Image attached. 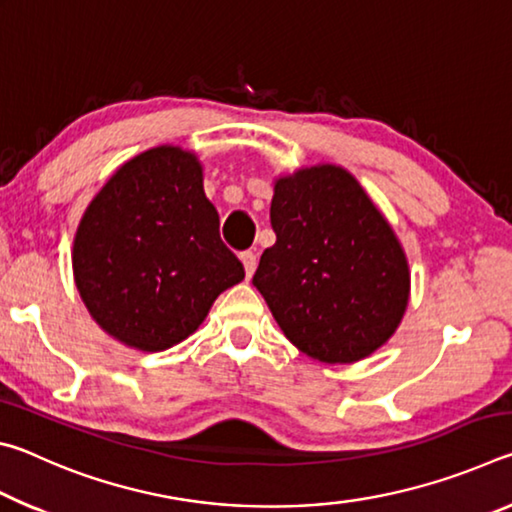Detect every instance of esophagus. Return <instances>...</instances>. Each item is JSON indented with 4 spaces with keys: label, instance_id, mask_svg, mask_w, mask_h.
Masks as SVG:
<instances>
[{
    "label": "esophagus",
    "instance_id": "1",
    "mask_svg": "<svg viewBox=\"0 0 512 512\" xmlns=\"http://www.w3.org/2000/svg\"><path fill=\"white\" fill-rule=\"evenodd\" d=\"M241 262H244V268H246V275H248V277L255 273V268H257V255L253 253V250H246V253H241Z\"/></svg>",
    "mask_w": 512,
    "mask_h": 512
}]
</instances>
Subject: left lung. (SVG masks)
I'll list each match as a JSON object with an SVG mask.
<instances>
[{
    "label": "left lung",
    "instance_id": "left-lung-1",
    "mask_svg": "<svg viewBox=\"0 0 512 512\" xmlns=\"http://www.w3.org/2000/svg\"><path fill=\"white\" fill-rule=\"evenodd\" d=\"M271 225L277 239L253 284L298 350L352 363L391 339L409 305V264L350 171L318 164L277 178Z\"/></svg>",
    "mask_w": 512,
    "mask_h": 512
}]
</instances>
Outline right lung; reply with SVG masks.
I'll list each match as a JSON object with an SVG mask.
<instances>
[{
  "label": "right lung",
  "mask_w": 512,
  "mask_h": 512,
  "mask_svg": "<svg viewBox=\"0 0 512 512\" xmlns=\"http://www.w3.org/2000/svg\"><path fill=\"white\" fill-rule=\"evenodd\" d=\"M72 266L99 327L144 352L185 341L246 275L221 241L201 162L178 146L121 164L83 214Z\"/></svg>",
  "instance_id": "add662e5"
}]
</instances>
